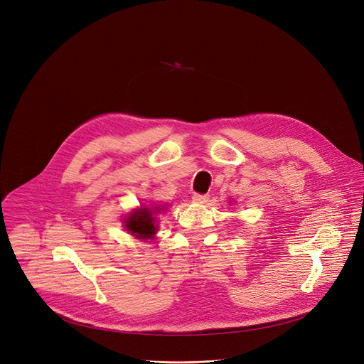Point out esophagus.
Masks as SVG:
<instances>
[{
  "instance_id": "obj_1",
  "label": "esophagus",
  "mask_w": 364,
  "mask_h": 364,
  "mask_svg": "<svg viewBox=\"0 0 364 364\" xmlns=\"http://www.w3.org/2000/svg\"><path fill=\"white\" fill-rule=\"evenodd\" d=\"M192 199H193V203H198V204H205L207 200L210 199V195H203V193H193V196H192Z\"/></svg>"
}]
</instances>
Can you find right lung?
Instances as JSON below:
<instances>
[{"label":"right lung","instance_id":"obj_1","mask_svg":"<svg viewBox=\"0 0 364 364\" xmlns=\"http://www.w3.org/2000/svg\"><path fill=\"white\" fill-rule=\"evenodd\" d=\"M154 211L159 213V207H156ZM124 225L132 232V235H136L139 238H151L153 234H156L154 218L151 211L147 208H141L130 214Z\"/></svg>","mask_w":364,"mask_h":364}]
</instances>
